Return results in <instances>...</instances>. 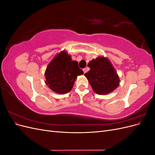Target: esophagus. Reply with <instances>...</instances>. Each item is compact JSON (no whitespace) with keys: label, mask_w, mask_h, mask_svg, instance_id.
Wrapping results in <instances>:
<instances>
[{"label":"esophagus","mask_w":155,"mask_h":155,"mask_svg":"<svg viewBox=\"0 0 155 155\" xmlns=\"http://www.w3.org/2000/svg\"><path fill=\"white\" fill-rule=\"evenodd\" d=\"M83 72H84V74L87 73V70L86 68H83Z\"/></svg>","instance_id":"esophagus-1"}]
</instances>
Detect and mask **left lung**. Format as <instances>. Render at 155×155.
Masks as SVG:
<instances>
[{"instance_id":"8db88e82","label":"left lung","mask_w":155,"mask_h":155,"mask_svg":"<svg viewBox=\"0 0 155 155\" xmlns=\"http://www.w3.org/2000/svg\"><path fill=\"white\" fill-rule=\"evenodd\" d=\"M90 70L85 74L94 92L105 95L113 92L120 85V79L109 59L99 56L89 61Z\"/></svg>"}]
</instances>
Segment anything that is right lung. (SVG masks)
Masks as SVG:
<instances>
[{
    "label": "right lung",
    "mask_w": 155,
    "mask_h": 155,
    "mask_svg": "<svg viewBox=\"0 0 155 155\" xmlns=\"http://www.w3.org/2000/svg\"><path fill=\"white\" fill-rule=\"evenodd\" d=\"M83 74L76 61L63 50L57 54L46 67L45 83L51 91L64 94L71 91L78 76Z\"/></svg>",
    "instance_id": "right-lung-1"
}]
</instances>
